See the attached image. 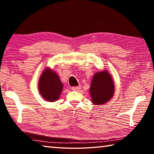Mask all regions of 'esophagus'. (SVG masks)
<instances>
[{"label": "esophagus", "mask_w": 154, "mask_h": 154, "mask_svg": "<svg viewBox=\"0 0 154 154\" xmlns=\"http://www.w3.org/2000/svg\"><path fill=\"white\" fill-rule=\"evenodd\" d=\"M71 89L72 90H74V91H79L81 89H82V87H81V85H79V86L72 87Z\"/></svg>", "instance_id": "obj_1"}]
</instances>
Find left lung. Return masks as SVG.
I'll list each match as a JSON object with an SVG mask.
<instances>
[{"label":"left lung","instance_id":"left-lung-1","mask_svg":"<svg viewBox=\"0 0 154 154\" xmlns=\"http://www.w3.org/2000/svg\"><path fill=\"white\" fill-rule=\"evenodd\" d=\"M90 92L92 102L95 105L106 103L114 93L113 79L107 72H98L94 75Z\"/></svg>","mask_w":154,"mask_h":154}]
</instances>
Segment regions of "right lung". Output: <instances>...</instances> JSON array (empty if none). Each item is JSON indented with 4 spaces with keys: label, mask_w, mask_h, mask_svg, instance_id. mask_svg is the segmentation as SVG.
Instances as JSON below:
<instances>
[{
    "label": "right lung",
    "mask_w": 154,
    "mask_h": 154,
    "mask_svg": "<svg viewBox=\"0 0 154 154\" xmlns=\"http://www.w3.org/2000/svg\"><path fill=\"white\" fill-rule=\"evenodd\" d=\"M63 84L55 72L46 69L41 76L38 89L41 96L46 100L54 102L60 97Z\"/></svg>",
    "instance_id": "add662e5"
}]
</instances>
